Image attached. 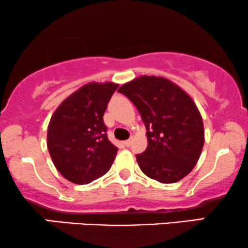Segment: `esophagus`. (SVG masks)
<instances>
[{"instance_id":"1","label":"esophagus","mask_w":248,"mask_h":248,"mask_svg":"<svg viewBox=\"0 0 248 248\" xmlns=\"http://www.w3.org/2000/svg\"><path fill=\"white\" fill-rule=\"evenodd\" d=\"M131 143H132V140H131V139H129V140H125V141H124V145L126 146V147H130Z\"/></svg>"}]
</instances>
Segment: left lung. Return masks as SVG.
<instances>
[{
  "mask_svg": "<svg viewBox=\"0 0 248 248\" xmlns=\"http://www.w3.org/2000/svg\"><path fill=\"white\" fill-rule=\"evenodd\" d=\"M118 92L132 101L147 130V148L136 156L142 172L163 184L188 175L204 143L202 117L191 96L155 76L133 79Z\"/></svg>",
  "mask_w": 248,
  "mask_h": 248,
  "instance_id": "left-lung-1",
  "label": "left lung"
}]
</instances>
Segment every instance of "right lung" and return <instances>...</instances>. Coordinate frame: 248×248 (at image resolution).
Here are the masks:
<instances>
[{
    "label": "right lung",
    "mask_w": 248,
    "mask_h": 248,
    "mask_svg": "<svg viewBox=\"0 0 248 248\" xmlns=\"http://www.w3.org/2000/svg\"><path fill=\"white\" fill-rule=\"evenodd\" d=\"M118 85L90 82L66 97L51 116L47 147L61 175L88 184L108 172L118 148L109 141L103 115Z\"/></svg>",
    "instance_id": "obj_1"
}]
</instances>
